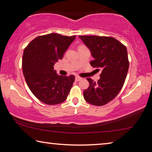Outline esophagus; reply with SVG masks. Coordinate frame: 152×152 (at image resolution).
Returning <instances> with one entry per match:
<instances>
[{
	"label": "esophagus",
	"instance_id": "esophagus-1",
	"mask_svg": "<svg viewBox=\"0 0 152 152\" xmlns=\"http://www.w3.org/2000/svg\"><path fill=\"white\" fill-rule=\"evenodd\" d=\"M82 80V78H80V77L76 76V78H75V80H76V81H77V82H78V81H80V80Z\"/></svg>",
	"mask_w": 152,
	"mask_h": 152
}]
</instances>
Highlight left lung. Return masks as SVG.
<instances>
[{"label": "left lung", "mask_w": 152, "mask_h": 152, "mask_svg": "<svg viewBox=\"0 0 152 152\" xmlns=\"http://www.w3.org/2000/svg\"><path fill=\"white\" fill-rule=\"evenodd\" d=\"M79 38L94 58L91 65L102 69L97 82L87 78L89 87L84 91V98L92 105H104L117 96L124 84L129 65L127 48L111 37L80 35Z\"/></svg>", "instance_id": "obj_1"}]
</instances>
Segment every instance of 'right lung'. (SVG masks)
Instances as JSON below:
<instances>
[{"instance_id":"right-lung-1","label":"right lung","mask_w":152,"mask_h":152,"mask_svg":"<svg viewBox=\"0 0 152 152\" xmlns=\"http://www.w3.org/2000/svg\"><path fill=\"white\" fill-rule=\"evenodd\" d=\"M75 38V35L50 33L36 37L25 48L22 68L25 81L32 93L43 103L58 104L67 99L75 77L58 75L53 66L63 58Z\"/></svg>"}]
</instances>
